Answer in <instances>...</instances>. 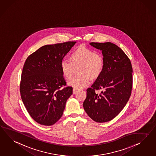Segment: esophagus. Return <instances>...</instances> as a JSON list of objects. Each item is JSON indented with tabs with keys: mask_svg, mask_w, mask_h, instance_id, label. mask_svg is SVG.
<instances>
[{
	"mask_svg": "<svg viewBox=\"0 0 156 156\" xmlns=\"http://www.w3.org/2000/svg\"><path fill=\"white\" fill-rule=\"evenodd\" d=\"M77 91H78V90H77V89L74 88L73 90V93L74 94H76V93L77 92Z\"/></svg>",
	"mask_w": 156,
	"mask_h": 156,
	"instance_id": "esophagus-1",
	"label": "esophagus"
}]
</instances>
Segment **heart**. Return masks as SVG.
I'll use <instances>...</instances> for the list:
<instances>
[{
    "label": "heart",
    "instance_id": "b5f03b06",
    "mask_svg": "<svg viewBox=\"0 0 156 156\" xmlns=\"http://www.w3.org/2000/svg\"><path fill=\"white\" fill-rule=\"evenodd\" d=\"M105 61L102 55L81 46L72 51L70 61L62 59L60 69L63 76L68 80L74 76L75 67L78 69V75L74 77L69 84L75 89H82L87 86L91 79L97 78L103 72Z\"/></svg>",
    "mask_w": 156,
    "mask_h": 156
}]
</instances>
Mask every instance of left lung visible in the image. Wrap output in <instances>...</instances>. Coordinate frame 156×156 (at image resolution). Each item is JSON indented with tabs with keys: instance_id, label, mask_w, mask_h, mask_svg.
<instances>
[{
	"instance_id": "1",
	"label": "left lung",
	"mask_w": 156,
	"mask_h": 156,
	"mask_svg": "<svg viewBox=\"0 0 156 156\" xmlns=\"http://www.w3.org/2000/svg\"><path fill=\"white\" fill-rule=\"evenodd\" d=\"M101 51L105 65L101 74L87 89L83 102L86 112L94 121L107 122L112 120L124 108L131 95L132 67L126 53L111 42H91ZM102 89L99 94L95 91Z\"/></svg>"
}]
</instances>
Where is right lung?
Masks as SVG:
<instances>
[{
  "instance_id": "right-lung-1",
  "label": "right lung",
  "mask_w": 156,
  "mask_h": 156,
  "mask_svg": "<svg viewBox=\"0 0 156 156\" xmlns=\"http://www.w3.org/2000/svg\"><path fill=\"white\" fill-rule=\"evenodd\" d=\"M76 42L42 46L25 61L20 92L28 112L38 124L52 126L62 116L73 87L66 86L60 63Z\"/></svg>"
}]
</instances>
